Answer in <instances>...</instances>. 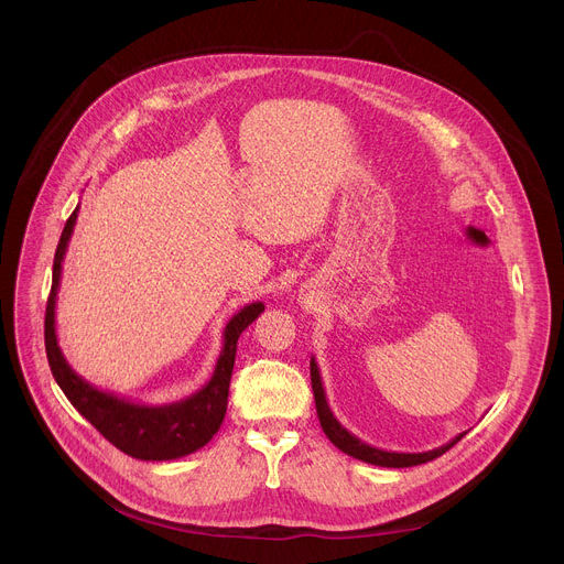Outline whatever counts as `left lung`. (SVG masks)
I'll return each mask as SVG.
<instances>
[{"instance_id":"8db88e82","label":"left lung","mask_w":564,"mask_h":564,"mask_svg":"<svg viewBox=\"0 0 564 564\" xmlns=\"http://www.w3.org/2000/svg\"><path fill=\"white\" fill-rule=\"evenodd\" d=\"M310 377H312V390H314V404H316V415H318V422H321V429H324V433L328 435V440L339 448L344 451L346 455L355 457V459H361V462H368V464H375V466H386V468H406V466H417V464H426L440 455H444L451 446H455L464 435L459 433L457 437H453L448 444L440 446V448H433V451H424V453H397V451H381V448H375L366 442H361L357 435H352L350 431H346L341 426V422L333 415L330 406H328V399H326V390H324V381H321V372H318V366L314 361V357L310 359Z\"/></svg>"}]
</instances>
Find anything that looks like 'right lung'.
<instances>
[{
    "label": "right lung",
    "mask_w": 564,
    "mask_h": 564,
    "mask_svg": "<svg viewBox=\"0 0 564 564\" xmlns=\"http://www.w3.org/2000/svg\"><path fill=\"white\" fill-rule=\"evenodd\" d=\"M77 209L79 207L73 209L62 229L53 259V283L44 318V344L51 372L75 411L91 422V426H96L122 453L144 462H167L196 453L218 433L223 424L238 337L254 318H259L265 305L261 301L250 303L227 321L223 330V348L212 379L200 390L174 401V404L144 406L96 388L68 366L55 335V303L62 279V261L77 220Z\"/></svg>",
    "instance_id": "obj_1"
}]
</instances>
